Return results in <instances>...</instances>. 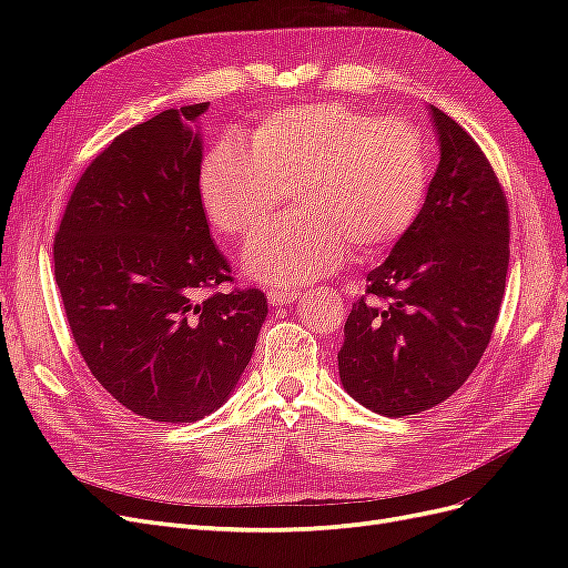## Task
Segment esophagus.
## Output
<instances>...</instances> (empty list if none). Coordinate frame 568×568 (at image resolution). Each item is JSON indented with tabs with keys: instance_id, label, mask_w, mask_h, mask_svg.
<instances>
[{
	"instance_id": "1",
	"label": "esophagus",
	"mask_w": 568,
	"mask_h": 568,
	"mask_svg": "<svg viewBox=\"0 0 568 568\" xmlns=\"http://www.w3.org/2000/svg\"><path fill=\"white\" fill-rule=\"evenodd\" d=\"M298 298L296 291H286V288H272L267 291V301L272 305H291Z\"/></svg>"
}]
</instances>
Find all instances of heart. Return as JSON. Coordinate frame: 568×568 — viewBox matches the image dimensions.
I'll return each mask as SVG.
<instances>
[{"label":"heart","mask_w":568,"mask_h":568,"mask_svg":"<svg viewBox=\"0 0 568 568\" xmlns=\"http://www.w3.org/2000/svg\"><path fill=\"white\" fill-rule=\"evenodd\" d=\"M426 189L419 130L343 101L272 111L242 146L217 142L199 170L205 220L222 236L257 234L284 192L296 199V211L244 253L246 277L267 286L322 280L348 246L357 257L386 253L417 222Z\"/></svg>","instance_id":"1"}]
</instances>
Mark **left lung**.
I'll return each instance as SVG.
<instances>
[{"label":"left lung","mask_w":568,"mask_h":568,"mask_svg":"<svg viewBox=\"0 0 568 568\" xmlns=\"http://www.w3.org/2000/svg\"><path fill=\"white\" fill-rule=\"evenodd\" d=\"M438 168L412 230L367 274L343 326L338 376L384 417L417 415L469 379L490 343L509 265V211L484 151L428 106Z\"/></svg>","instance_id":"8db88e82"}]
</instances>
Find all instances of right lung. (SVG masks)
<instances>
[{"label": "right lung", "instance_id": "1", "mask_svg": "<svg viewBox=\"0 0 568 568\" xmlns=\"http://www.w3.org/2000/svg\"><path fill=\"white\" fill-rule=\"evenodd\" d=\"M205 104L168 109L99 153L54 242L68 324L94 379L134 415L196 422L227 403L267 317L230 282L199 196Z\"/></svg>", "mask_w": 568, "mask_h": 568}]
</instances>
